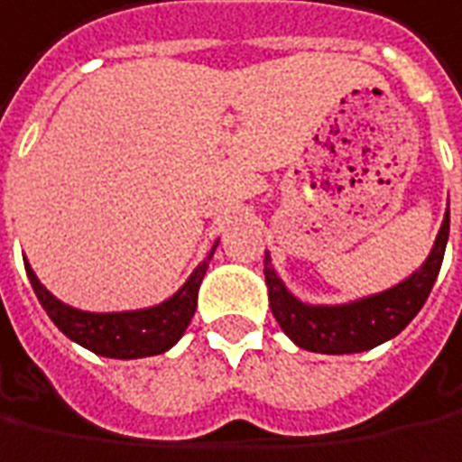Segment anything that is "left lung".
Instances as JSON below:
<instances>
[{"mask_svg": "<svg viewBox=\"0 0 462 462\" xmlns=\"http://www.w3.org/2000/svg\"><path fill=\"white\" fill-rule=\"evenodd\" d=\"M450 231V211L445 213L440 234L435 238L428 262L402 284L377 297L362 299L345 307H310L294 299L273 273L272 259H263V276L269 286V304L279 327L284 329L301 349L322 352V355H352L383 345L412 322V317L422 310L425 299L438 279L445 256Z\"/></svg>", "mask_w": 462, "mask_h": 462, "instance_id": "1", "label": "left lung"}]
</instances>
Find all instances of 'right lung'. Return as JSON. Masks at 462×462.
<instances>
[{"label": "right lung", "instance_id": "obj_1", "mask_svg": "<svg viewBox=\"0 0 462 462\" xmlns=\"http://www.w3.org/2000/svg\"><path fill=\"white\" fill-rule=\"evenodd\" d=\"M213 249L206 256V262L190 273V279L183 284V289L168 301L152 307V310L123 311V314H90V311L72 310V307L62 304L60 299L52 297L37 282L30 263H24V269H27L32 289L40 299V304L50 314V319L60 327V332L67 334L72 342L88 346L95 355L116 359H135L161 355L183 337L186 327L196 314L199 286L203 282V273L208 269Z\"/></svg>", "mask_w": 462, "mask_h": 462}]
</instances>
